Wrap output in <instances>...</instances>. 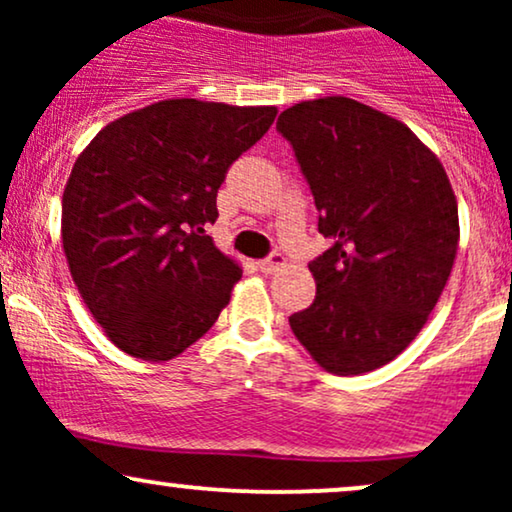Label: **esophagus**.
Here are the masks:
<instances>
[{
    "label": "esophagus",
    "mask_w": 512,
    "mask_h": 512,
    "mask_svg": "<svg viewBox=\"0 0 512 512\" xmlns=\"http://www.w3.org/2000/svg\"><path fill=\"white\" fill-rule=\"evenodd\" d=\"M284 264H286V257L281 255L279 250H274V252H269V255L264 257V260L257 262V267H260L264 274H272V272H276V269H279V267H284Z\"/></svg>",
    "instance_id": "34e87169"
}]
</instances>
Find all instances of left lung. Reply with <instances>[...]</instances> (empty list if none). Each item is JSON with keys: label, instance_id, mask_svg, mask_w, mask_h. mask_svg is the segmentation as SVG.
<instances>
[{"label": "left lung", "instance_id": "obj_1", "mask_svg": "<svg viewBox=\"0 0 512 512\" xmlns=\"http://www.w3.org/2000/svg\"><path fill=\"white\" fill-rule=\"evenodd\" d=\"M276 132L313 192L332 248L308 264L315 301L289 325L337 375L375 370L426 325L455 262L460 223L443 166L395 117L351 98L298 103Z\"/></svg>", "mask_w": 512, "mask_h": 512}]
</instances>
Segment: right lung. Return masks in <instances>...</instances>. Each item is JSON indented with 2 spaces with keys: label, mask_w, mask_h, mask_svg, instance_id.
Here are the masks:
<instances>
[{
  "label": "right lung",
  "mask_w": 512,
  "mask_h": 512,
  "mask_svg": "<svg viewBox=\"0 0 512 512\" xmlns=\"http://www.w3.org/2000/svg\"><path fill=\"white\" fill-rule=\"evenodd\" d=\"M276 108L195 98L129 113L76 158L62 197V245L81 298L110 342L168 361L211 330L243 269L211 243L228 168L272 127Z\"/></svg>",
  "instance_id": "right-lung-1"
}]
</instances>
